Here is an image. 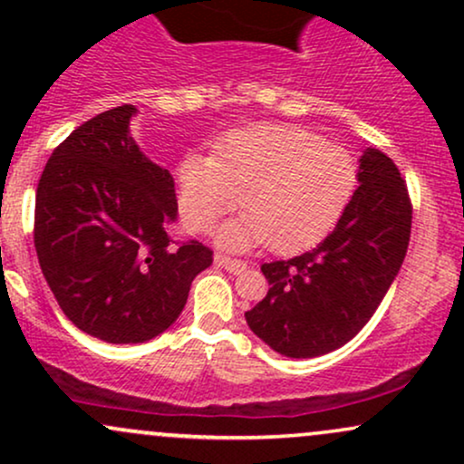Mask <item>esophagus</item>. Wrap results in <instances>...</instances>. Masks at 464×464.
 I'll list each match as a JSON object with an SVG mask.
<instances>
[{
    "instance_id": "1",
    "label": "esophagus",
    "mask_w": 464,
    "mask_h": 464,
    "mask_svg": "<svg viewBox=\"0 0 464 464\" xmlns=\"http://www.w3.org/2000/svg\"><path fill=\"white\" fill-rule=\"evenodd\" d=\"M214 262H216V266H220V268H225L233 275H239L246 270V262H242V259H231V257H227V255H216Z\"/></svg>"
}]
</instances>
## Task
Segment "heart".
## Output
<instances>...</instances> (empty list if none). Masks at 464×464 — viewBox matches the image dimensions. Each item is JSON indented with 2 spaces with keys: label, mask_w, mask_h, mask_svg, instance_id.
I'll return each instance as SVG.
<instances>
[{
  "label": "heart",
  "mask_w": 464,
  "mask_h": 464,
  "mask_svg": "<svg viewBox=\"0 0 464 464\" xmlns=\"http://www.w3.org/2000/svg\"><path fill=\"white\" fill-rule=\"evenodd\" d=\"M185 225L205 231L242 200L246 214L216 231L222 248L270 244L310 248L338 225L353 198L358 165L349 150L296 126L257 124L228 132L216 154L191 152L177 168Z\"/></svg>",
  "instance_id": "b5f03b06"
}]
</instances>
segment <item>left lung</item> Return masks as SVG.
<instances>
[{
  "label": "left lung",
  "instance_id": "8db88e82",
  "mask_svg": "<svg viewBox=\"0 0 464 464\" xmlns=\"http://www.w3.org/2000/svg\"><path fill=\"white\" fill-rule=\"evenodd\" d=\"M358 183L316 248L262 266L268 295L244 316L250 332L285 358H318L347 344L375 314L406 257L412 207L397 165L366 148Z\"/></svg>",
  "mask_w": 464,
  "mask_h": 464
}]
</instances>
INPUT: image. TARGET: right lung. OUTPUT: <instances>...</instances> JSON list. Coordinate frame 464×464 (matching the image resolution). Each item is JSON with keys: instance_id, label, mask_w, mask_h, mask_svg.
Listing matches in <instances>:
<instances>
[{"instance_id": "obj_1", "label": "right lung", "mask_w": 464, "mask_h": 464, "mask_svg": "<svg viewBox=\"0 0 464 464\" xmlns=\"http://www.w3.org/2000/svg\"><path fill=\"white\" fill-rule=\"evenodd\" d=\"M135 115L124 104L78 126L36 188L34 246L47 285L69 321L111 344L163 334L214 259L196 239L169 237L174 179L132 140Z\"/></svg>"}]
</instances>
